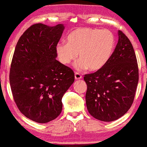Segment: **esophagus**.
<instances>
[{
	"label": "esophagus",
	"mask_w": 147,
	"mask_h": 147,
	"mask_svg": "<svg viewBox=\"0 0 147 147\" xmlns=\"http://www.w3.org/2000/svg\"><path fill=\"white\" fill-rule=\"evenodd\" d=\"M75 78L76 80H79V79H81L82 78V76L79 73V72H75Z\"/></svg>",
	"instance_id": "34e87169"
}]
</instances>
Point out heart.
<instances>
[{
    "label": "heart",
    "instance_id": "obj_1",
    "mask_svg": "<svg viewBox=\"0 0 147 147\" xmlns=\"http://www.w3.org/2000/svg\"><path fill=\"white\" fill-rule=\"evenodd\" d=\"M67 43H59L56 52L59 61L69 65L78 57L77 68L97 71L109 62L115 46V38L110 30L80 28L72 31L66 38Z\"/></svg>",
    "mask_w": 147,
    "mask_h": 147
}]
</instances>
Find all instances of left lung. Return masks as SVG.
Here are the masks:
<instances>
[{
	"instance_id": "obj_1",
	"label": "left lung",
	"mask_w": 147,
	"mask_h": 147,
	"mask_svg": "<svg viewBox=\"0 0 147 147\" xmlns=\"http://www.w3.org/2000/svg\"><path fill=\"white\" fill-rule=\"evenodd\" d=\"M138 74L133 45L119 30L117 44L109 62L97 72L84 76L89 113L103 122H113L124 115L133 102Z\"/></svg>"
}]
</instances>
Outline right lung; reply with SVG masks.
Segmentation results:
<instances>
[{"label": "right lung", "mask_w": 147, "mask_h": 147, "mask_svg": "<svg viewBox=\"0 0 147 147\" xmlns=\"http://www.w3.org/2000/svg\"><path fill=\"white\" fill-rule=\"evenodd\" d=\"M65 27L37 23L20 37L9 72V83L18 109L37 123L56 119L62 97L75 81L70 68L56 59V47Z\"/></svg>", "instance_id": "add662e5"}]
</instances>
